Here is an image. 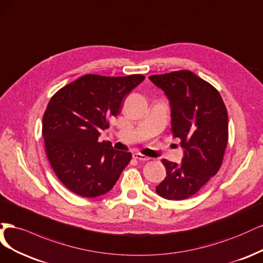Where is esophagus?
I'll return each instance as SVG.
<instances>
[{"mask_svg":"<svg viewBox=\"0 0 263 263\" xmlns=\"http://www.w3.org/2000/svg\"><path fill=\"white\" fill-rule=\"evenodd\" d=\"M132 156H133V158H135V159L141 160V162H146V160L149 159V157H147V156H145V155H143V154H141V153H133Z\"/></svg>","mask_w":263,"mask_h":263,"instance_id":"obj_1","label":"esophagus"}]
</instances>
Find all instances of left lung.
<instances>
[{
    "mask_svg": "<svg viewBox=\"0 0 263 263\" xmlns=\"http://www.w3.org/2000/svg\"><path fill=\"white\" fill-rule=\"evenodd\" d=\"M151 82L169 100L173 137L180 139V164L163 159L166 177L156 192L179 201L196 194L223 162L228 140V117L219 92L190 71L151 75Z\"/></svg>",
    "mask_w": 263,
    "mask_h": 263,
    "instance_id": "8db88e82",
    "label": "left lung"
}]
</instances>
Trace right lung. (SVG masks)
I'll list each match as a JSON object with an SVG mask.
<instances>
[{"label":"right lung","instance_id":"add662e5","mask_svg":"<svg viewBox=\"0 0 263 263\" xmlns=\"http://www.w3.org/2000/svg\"><path fill=\"white\" fill-rule=\"evenodd\" d=\"M145 76L109 78L87 74L58 90L42 118L47 156L65 187L84 198H96L114 188L131 153L99 142L108 119L121 111L122 99Z\"/></svg>","mask_w":263,"mask_h":263}]
</instances>
